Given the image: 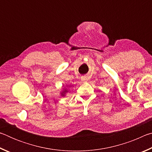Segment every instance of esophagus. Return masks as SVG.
Segmentation results:
<instances>
[{"label": "esophagus", "instance_id": "obj_1", "mask_svg": "<svg viewBox=\"0 0 152 152\" xmlns=\"http://www.w3.org/2000/svg\"><path fill=\"white\" fill-rule=\"evenodd\" d=\"M81 80H82V82H86V81H87V78H86V76H82V78H81Z\"/></svg>", "mask_w": 152, "mask_h": 152}]
</instances>
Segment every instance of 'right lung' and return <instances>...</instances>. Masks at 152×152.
<instances>
[{
  "label": "right lung",
  "instance_id": "add662e5",
  "mask_svg": "<svg viewBox=\"0 0 152 152\" xmlns=\"http://www.w3.org/2000/svg\"><path fill=\"white\" fill-rule=\"evenodd\" d=\"M68 92V90H67V89L66 88L65 90H64V91H62V92H61V96H64V95H65V93H66V92Z\"/></svg>",
  "mask_w": 152,
  "mask_h": 152
}]
</instances>
